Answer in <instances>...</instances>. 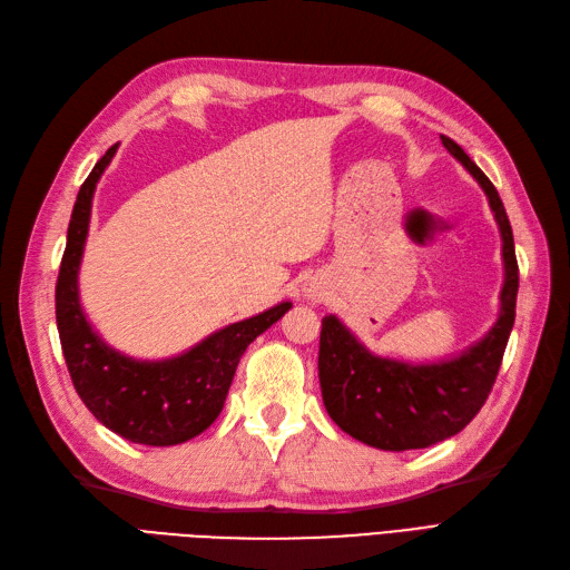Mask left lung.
Listing matches in <instances>:
<instances>
[{
    "instance_id": "1",
    "label": "left lung",
    "mask_w": 570,
    "mask_h": 570,
    "mask_svg": "<svg viewBox=\"0 0 570 570\" xmlns=\"http://www.w3.org/2000/svg\"><path fill=\"white\" fill-rule=\"evenodd\" d=\"M440 137L446 151L485 189L502 233V306L485 337L459 356L433 364L375 356L337 316L323 318L318 381L327 416L354 440L385 452L423 450L461 433L475 419L497 381L515 318L519 264L504 204L469 154L450 137Z\"/></svg>"
}]
</instances>
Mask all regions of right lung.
<instances>
[{
    "label": "right lung",
    "mask_w": 570,
    "mask_h": 570,
    "mask_svg": "<svg viewBox=\"0 0 570 570\" xmlns=\"http://www.w3.org/2000/svg\"><path fill=\"white\" fill-rule=\"evenodd\" d=\"M109 147L80 185L68 223L66 249L57 278V327L68 373L82 404L116 435L137 444L170 446L197 438L226 404L239 356L292 306L281 302L268 312L226 325L193 350L161 361H137L116 352L85 318L78 271L88 239L95 187L111 164Z\"/></svg>",
    "instance_id": "right-lung-1"
}]
</instances>
